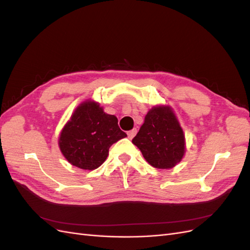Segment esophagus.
I'll list each match as a JSON object with an SVG mask.
<instances>
[{
	"label": "esophagus",
	"instance_id": "34e87169",
	"mask_svg": "<svg viewBox=\"0 0 250 250\" xmlns=\"http://www.w3.org/2000/svg\"><path fill=\"white\" fill-rule=\"evenodd\" d=\"M137 134V129H132V130H129L127 132V135H128V139H133L134 135Z\"/></svg>",
	"mask_w": 250,
	"mask_h": 250
}]
</instances>
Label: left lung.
<instances>
[{
  "instance_id": "1",
  "label": "left lung",
  "mask_w": 250,
  "mask_h": 250,
  "mask_svg": "<svg viewBox=\"0 0 250 250\" xmlns=\"http://www.w3.org/2000/svg\"><path fill=\"white\" fill-rule=\"evenodd\" d=\"M132 143L144 158L157 169L173 168L186 152L184 131L169 106L150 109Z\"/></svg>"
}]
</instances>
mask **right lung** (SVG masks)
Wrapping results in <instances>:
<instances>
[{
	"label": "right lung",
	"instance_id": "1",
	"mask_svg": "<svg viewBox=\"0 0 250 250\" xmlns=\"http://www.w3.org/2000/svg\"><path fill=\"white\" fill-rule=\"evenodd\" d=\"M127 137L117 117L107 115L99 103L85 101L75 109L59 137V148L75 167L94 170L105 162L112 144Z\"/></svg>",
	"mask_w": 250,
	"mask_h": 250
}]
</instances>
